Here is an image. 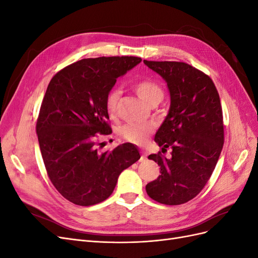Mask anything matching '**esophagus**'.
<instances>
[{
    "label": "esophagus",
    "mask_w": 258,
    "mask_h": 258,
    "mask_svg": "<svg viewBox=\"0 0 258 258\" xmlns=\"http://www.w3.org/2000/svg\"><path fill=\"white\" fill-rule=\"evenodd\" d=\"M145 159H146V154L142 152V155H141V158H140V161H141V162L145 161Z\"/></svg>",
    "instance_id": "1"
}]
</instances>
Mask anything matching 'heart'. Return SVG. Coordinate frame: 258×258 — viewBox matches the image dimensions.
<instances>
[{
	"instance_id": "b5f03b06",
	"label": "heart",
	"mask_w": 258,
	"mask_h": 258,
	"mask_svg": "<svg viewBox=\"0 0 258 258\" xmlns=\"http://www.w3.org/2000/svg\"><path fill=\"white\" fill-rule=\"evenodd\" d=\"M134 88L138 96L150 104L152 101L162 98V89L158 83L150 79H143L134 84ZM117 100H118V91L112 89L107 93L105 98V108L107 113L113 115L116 111ZM153 128L150 124L141 123H126L118 129L119 136L128 142L135 144H142L147 137L152 134Z\"/></svg>"
}]
</instances>
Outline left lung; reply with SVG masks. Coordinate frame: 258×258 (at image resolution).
<instances>
[{
	"mask_svg": "<svg viewBox=\"0 0 258 258\" xmlns=\"http://www.w3.org/2000/svg\"><path fill=\"white\" fill-rule=\"evenodd\" d=\"M145 66L166 81L170 92L169 113L155 135V142L171 157L152 154L158 163L157 179L146 192L162 205L177 206L191 200L212 175L224 145L221 100L210 76L185 62L147 61Z\"/></svg>",
	"mask_w": 258,
	"mask_h": 258,
	"instance_id": "obj_1",
	"label": "left lung"
}]
</instances>
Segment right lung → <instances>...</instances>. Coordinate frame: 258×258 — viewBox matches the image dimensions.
<instances>
[{
	"mask_svg": "<svg viewBox=\"0 0 258 258\" xmlns=\"http://www.w3.org/2000/svg\"><path fill=\"white\" fill-rule=\"evenodd\" d=\"M142 61L139 57L83 59L54 75L36 122L44 165L52 185L67 200L88 207L111 196L119 174L140 159L123 143L99 153L96 135H107L105 98L116 79Z\"/></svg>",
	"mask_w": 258,
	"mask_h": 258,
	"instance_id": "1",
	"label": "right lung"
}]
</instances>
